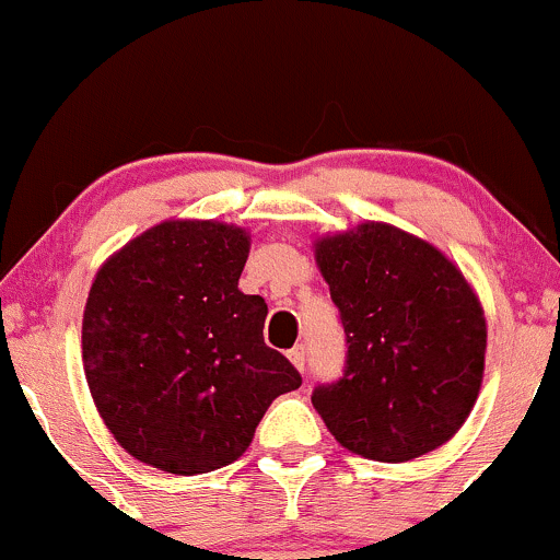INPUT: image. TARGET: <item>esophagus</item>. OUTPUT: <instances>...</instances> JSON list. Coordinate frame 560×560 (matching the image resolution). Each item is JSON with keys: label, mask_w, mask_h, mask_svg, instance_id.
I'll list each match as a JSON object with an SVG mask.
<instances>
[{"label": "esophagus", "mask_w": 560, "mask_h": 560, "mask_svg": "<svg viewBox=\"0 0 560 560\" xmlns=\"http://www.w3.org/2000/svg\"><path fill=\"white\" fill-rule=\"evenodd\" d=\"M288 358H291V363L296 365V369L304 374V371H306V347L296 345L291 352H288Z\"/></svg>", "instance_id": "esophagus-1"}]
</instances>
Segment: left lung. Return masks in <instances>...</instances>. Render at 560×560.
<instances>
[{
    "label": "left lung",
    "instance_id": "8db88e82",
    "mask_svg": "<svg viewBox=\"0 0 560 560\" xmlns=\"http://www.w3.org/2000/svg\"><path fill=\"white\" fill-rule=\"evenodd\" d=\"M317 264L345 328V371L312 406L352 454L408 462L443 446L478 398L486 320L459 269L387 224L323 237Z\"/></svg>",
    "mask_w": 560,
    "mask_h": 560
}]
</instances>
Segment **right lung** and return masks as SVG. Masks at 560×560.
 Segmentation results:
<instances>
[{
    "instance_id": "1",
    "label": "right lung",
    "mask_w": 560,
    "mask_h": 560,
    "mask_svg": "<svg viewBox=\"0 0 560 560\" xmlns=\"http://www.w3.org/2000/svg\"><path fill=\"white\" fill-rule=\"evenodd\" d=\"M248 234L165 221L101 267L82 320L90 395L117 443L173 475L232 465L269 402L302 387L264 345L267 302L237 288Z\"/></svg>"
}]
</instances>
